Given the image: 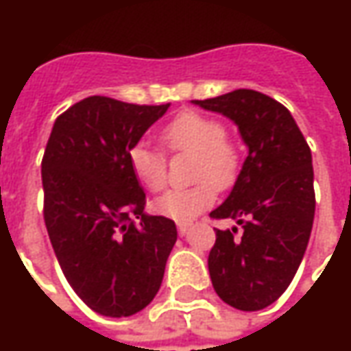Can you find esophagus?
<instances>
[{
    "mask_svg": "<svg viewBox=\"0 0 351 351\" xmlns=\"http://www.w3.org/2000/svg\"><path fill=\"white\" fill-rule=\"evenodd\" d=\"M191 230V223H178V232L182 236H185Z\"/></svg>",
    "mask_w": 351,
    "mask_h": 351,
    "instance_id": "1",
    "label": "esophagus"
}]
</instances>
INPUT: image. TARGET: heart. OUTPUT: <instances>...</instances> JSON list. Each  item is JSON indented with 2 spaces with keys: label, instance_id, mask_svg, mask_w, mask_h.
I'll return each mask as SVG.
<instances>
[{
  "label": "heart",
  "instance_id": "b5f03b06",
  "mask_svg": "<svg viewBox=\"0 0 351 351\" xmlns=\"http://www.w3.org/2000/svg\"><path fill=\"white\" fill-rule=\"evenodd\" d=\"M162 142L169 154H191V182L185 189H171L154 201V210L180 223L199 217L215 203V187L226 189L240 169V150L226 136L223 121L185 111L162 128ZM128 166L144 189L158 193L168 183V160L148 142H136L128 150Z\"/></svg>",
  "mask_w": 351,
  "mask_h": 351
}]
</instances>
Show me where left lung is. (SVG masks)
I'll return each instance as SVG.
<instances>
[{
  "label": "left lung",
  "instance_id": "left-lung-1",
  "mask_svg": "<svg viewBox=\"0 0 351 351\" xmlns=\"http://www.w3.org/2000/svg\"><path fill=\"white\" fill-rule=\"evenodd\" d=\"M195 105L234 121L248 156L230 195L210 213L234 219L209 254L213 287L238 311H262L297 274L315 221L313 156L287 107L254 89H234Z\"/></svg>",
  "mask_w": 351,
  "mask_h": 351
}]
</instances>
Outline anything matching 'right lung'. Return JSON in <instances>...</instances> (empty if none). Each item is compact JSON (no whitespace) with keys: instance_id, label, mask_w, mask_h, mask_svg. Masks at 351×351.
I'll use <instances>...</instances> for the list:
<instances>
[{"instance_id":"right-lung-1","label":"right lung","mask_w":351,"mask_h":351,"mask_svg":"<svg viewBox=\"0 0 351 351\" xmlns=\"http://www.w3.org/2000/svg\"><path fill=\"white\" fill-rule=\"evenodd\" d=\"M91 95L64 111L43 156L45 224L62 271L91 311L130 317L156 297L176 223L144 213L128 150L168 111Z\"/></svg>"}]
</instances>
